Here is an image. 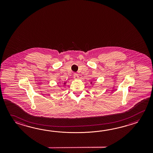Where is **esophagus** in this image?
Instances as JSON below:
<instances>
[{
    "label": "esophagus",
    "mask_w": 153,
    "mask_h": 153,
    "mask_svg": "<svg viewBox=\"0 0 153 153\" xmlns=\"http://www.w3.org/2000/svg\"><path fill=\"white\" fill-rule=\"evenodd\" d=\"M73 76H74V78L75 79H79V75H78V74L76 73H74Z\"/></svg>",
    "instance_id": "obj_1"
}]
</instances>
